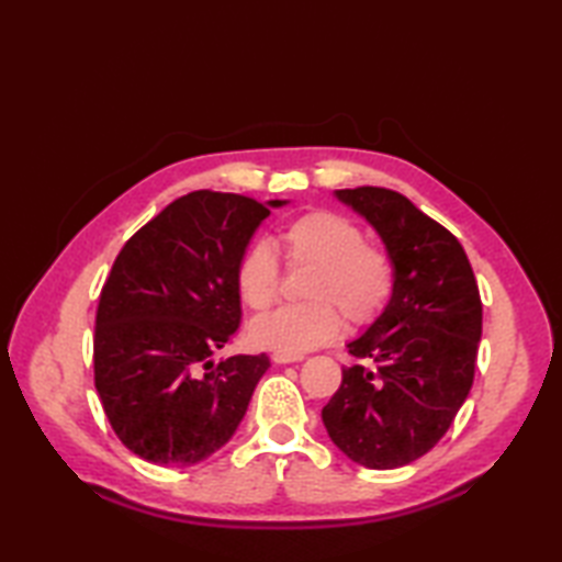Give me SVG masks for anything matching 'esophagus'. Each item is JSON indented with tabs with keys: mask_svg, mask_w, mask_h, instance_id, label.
Instances as JSON below:
<instances>
[{
	"mask_svg": "<svg viewBox=\"0 0 562 562\" xmlns=\"http://www.w3.org/2000/svg\"><path fill=\"white\" fill-rule=\"evenodd\" d=\"M304 355H292V352H272V362L274 364H292V362H302Z\"/></svg>",
	"mask_w": 562,
	"mask_h": 562,
	"instance_id": "esophagus-1",
	"label": "esophagus"
}]
</instances>
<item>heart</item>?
Returning a JSON list of instances; mask_svg holds the SVG:
<instances>
[{"label":"heart","mask_w":562,"mask_h":562,"mask_svg":"<svg viewBox=\"0 0 562 562\" xmlns=\"http://www.w3.org/2000/svg\"><path fill=\"white\" fill-rule=\"evenodd\" d=\"M284 258L290 266H314L304 294L312 302L282 306L256 318L250 338L260 348L302 355L342 330V314L355 328L376 321L391 302L396 272L386 250L364 241L352 220L314 210L284 226ZM236 290L254 312H266L280 294V260L268 241H254L236 262Z\"/></svg>","instance_id":"heart-1"}]
</instances>
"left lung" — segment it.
I'll list each match as a JSON object with an SVG mask.
<instances>
[{
    "label": "left lung",
    "instance_id": "1",
    "mask_svg": "<svg viewBox=\"0 0 562 562\" xmlns=\"http://www.w3.org/2000/svg\"><path fill=\"white\" fill-rule=\"evenodd\" d=\"M336 198L374 226L396 272L391 302L348 342L357 364L321 411L345 457L389 471L447 435L473 386L483 330L479 282L459 238L389 188Z\"/></svg>",
    "mask_w": 562,
    "mask_h": 562
}]
</instances>
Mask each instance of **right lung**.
<instances>
[{"label":"right lung","mask_w":562,"mask_h":562,"mask_svg":"<svg viewBox=\"0 0 562 562\" xmlns=\"http://www.w3.org/2000/svg\"><path fill=\"white\" fill-rule=\"evenodd\" d=\"M284 200L195 190L117 254L93 333V384L113 432L139 459L193 465L236 432L270 360L212 355L241 321L236 262Z\"/></svg>","instance_id":"1"}]
</instances>
